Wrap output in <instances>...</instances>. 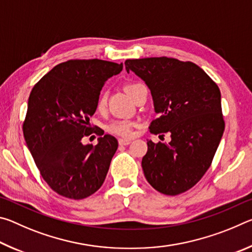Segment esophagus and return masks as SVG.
<instances>
[{"label": "esophagus", "mask_w": 252, "mask_h": 252, "mask_svg": "<svg viewBox=\"0 0 252 252\" xmlns=\"http://www.w3.org/2000/svg\"><path fill=\"white\" fill-rule=\"evenodd\" d=\"M131 143L130 139H119V144L120 146H127V144Z\"/></svg>", "instance_id": "obj_1"}]
</instances>
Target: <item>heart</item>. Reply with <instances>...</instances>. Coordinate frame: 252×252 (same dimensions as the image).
<instances>
[{
    "label": "heart",
    "instance_id": "1",
    "mask_svg": "<svg viewBox=\"0 0 252 252\" xmlns=\"http://www.w3.org/2000/svg\"><path fill=\"white\" fill-rule=\"evenodd\" d=\"M138 84H127L126 85V91L127 94L131 96L132 91L133 89L136 87ZM106 104V96L104 94H102L99 97V101H97V109L102 110ZM132 127H133V123L127 121V120H118L114 121L112 123H110L108 126V130L111 132V133H114L117 135H121V136H130L131 132H132Z\"/></svg>",
    "mask_w": 252,
    "mask_h": 252
}]
</instances>
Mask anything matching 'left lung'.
Returning a JSON list of instances; mask_svg holds the SVG:
<instances>
[{"mask_svg": "<svg viewBox=\"0 0 252 252\" xmlns=\"http://www.w3.org/2000/svg\"><path fill=\"white\" fill-rule=\"evenodd\" d=\"M151 91L153 134L170 132L171 141L147 140L142 169L157 191L177 195L192 188L210 167L224 131L221 93L201 67L172 58L126 60Z\"/></svg>", "mask_w": 252, "mask_h": 252, "instance_id": "obj_1", "label": "left lung"}]
</instances>
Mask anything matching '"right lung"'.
Masks as SVG:
<instances>
[{
  "mask_svg": "<svg viewBox=\"0 0 252 252\" xmlns=\"http://www.w3.org/2000/svg\"><path fill=\"white\" fill-rule=\"evenodd\" d=\"M123 64L70 60L48 72L32 89L23 123L25 142L50 188L65 198L89 197L103 185L118 140L99 130L97 144H83L100 92Z\"/></svg>",
  "mask_w": 252,
  "mask_h": 252,
  "instance_id": "obj_1",
  "label": "right lung"
}]
</instances>
